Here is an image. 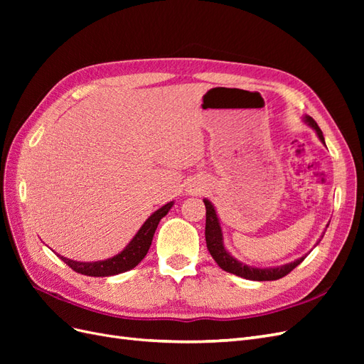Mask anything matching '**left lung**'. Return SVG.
Segmentation results:
<instances>
[{
	"instance_id": "8db88e82",
	"label": "left lung",
	"mask_w": 364,
	"mask_h": 364,
	"mask_svg": "<svg viewBox=\"0 0 364 364\" xmlns=\"http://www.w3.org/2000/svg\"><path fill=\"white\" fill-rule=\"evenodd\" d=\"M305 123L316 130L318 139H321L325 144L323 134H322L321 127L317 126L316 121L311 117H305ZM203 202L206 206V226H205L206 247H208L209 253H211V257L215 259V262L225 272L234 273V274H237V277L250 279V281H274V279L284 278L285 274H289L294 267L299 266V264L305 259V257H302L290 264H285V266L269 267V269L250 267V266H246V264H243V262L237 261L234 257H230V253L223 246L222 228H220L218 217L215 214V209H214L213 203L206 199Z\"/></svg>"
}]
</instances>
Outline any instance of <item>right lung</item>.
Returning a JSON list of instances; mask_svg holds the SVG:
<instances>
[{"instance_id":"obj_1","label":"right lung","mask_w":364,"mask_h":364,"mask_svg":"<svg viewBox=\"0 0 364 364\" xmlns=\"http://www.w3.org/2000/svg\"><path fill=\"white\" fill-rule=\"evenodd\" d=\"M171 206H173V202L164 205L162 208L158 209V211L153 213L146 220V223L141 226L136 235L132 238V241L126 246V249L112 258L105 259V261H95V262H80V261L68 259L60 255L58 257L65 264H68L74 272L86 274V277H112V274L127 272L130 269L136 267L142 261V258L147 255V252L151 246L153 235H155V230L161 222V218L167 215Z\"/></svg>"}]
</instances>
